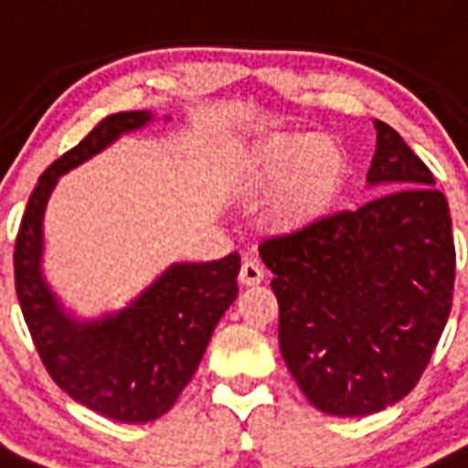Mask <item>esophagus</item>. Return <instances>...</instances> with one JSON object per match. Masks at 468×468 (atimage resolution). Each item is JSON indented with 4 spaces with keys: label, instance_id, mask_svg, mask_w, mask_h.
Instances as JSON below:
<instances>
[{
    "label": "esophagus",
    "instance_id": "obj_1",
    "mask_svg": "<svg viewBox=\"0 0 468 468\" xmlns=\"http://www.w3.org/2000/svg\"><path fill=\"white\" fill-rule=\"evenodd\" d=\"M264 267L259 264L257 259H244V264H241V269H239V282L244 286H254L259 284V282H264Z\"/></svg>",
    "mask_w": 468,
    "mask_h": 468
}]
</instances>
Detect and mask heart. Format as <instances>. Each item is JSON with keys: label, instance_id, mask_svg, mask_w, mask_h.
Wrapping results in <instances>:
<instances>
[{"label": "heart", "instance_id": "obj_1", "mask_svg": "<svg viewBox=\"0 0 468 468\" xmlns=\"http://www.w3.org/2000/svg\"><path fill=\"white\" fill-rule=\"evenodd\" d=\"M344 174V154L332 139L316 134L289 136L269 144L257 164V184L264 189L284 186L282 214L309 219L334 199Z\"/></svg>", "mask_w": 468, "mask_h": 468}]
</instances>
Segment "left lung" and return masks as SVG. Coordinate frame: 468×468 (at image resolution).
I'll return each instance as SVG.
<instances>
[{"instance_id": "obj_1", "label": "left lung", "mask_w": 468, "mask_h": 468, "mask_svg": "<svg viewBox=\"0 0 468 468\" xmlns=\"http://www.w3.org/2000/svg\"><path fill=\"white\" fill-rule=\"evenodd\" d=\"M369 184L391 192L267 237L286 369L319 411L367 416L419 384L452 312L456 249L434 174L384 122Z\"/></svg>"}]
</instances>
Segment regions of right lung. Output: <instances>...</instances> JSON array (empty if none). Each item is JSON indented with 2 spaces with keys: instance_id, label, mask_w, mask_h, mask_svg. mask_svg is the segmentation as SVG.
Returning a JSON list of instances; mask_svg holds the SVG:
<instances>
[{
  "instance_id": "add662e5",
  "label": "right lung",
  "mask_w": 468,
  "mask_h": 468,
  "mask_svg": "<svg viewBox=\"0 0 468 468\" xmlns=\"http://www.w3.org/2000/svg\"><path fill=\"white\" fill-rule=\"evenodd\" d=\"M152 119L119 112L49 164L27 201L15 241V286L39 359L74 401L91 411L146 424L166 414L192 381L214 326L237 299L239 254L207 264H174L134 304L112 319L74 324L39 274L42 214L59 174L101 152L122 132Z\"/></svg>"
}]
</instances>
